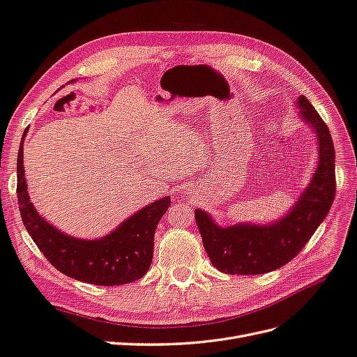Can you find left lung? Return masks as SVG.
Returning <instances> with one entry per match:
<instances>
[{
    "label": "left lung",
    "mask_w": 357,
    "mask_h": 357,
    "mask_svg": "<svg viewBox=\"0 0 357 357\" xmlns=\"http://www.w3.org/2000/svg\"><path fill=\"white\" fill-rule=\"evenodd\" d=\"M301 116L319 137V165L296 205L269 226L236 224L220 227L206 212L196 209V222L211 263L231 275H259L278 269L302 251L328 215L337 191L335 149L326 122L305 96L298 100Z\"/></svg>",
    "instance_id": "left-lung-1"
}]
</instances>
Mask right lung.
Masks as SVG:
<instances>
[{
    "instance_id": "right-lung-1",
    "label": "right lung",
    "mask_w": 357,
    "mask_h": 357,
    "mask_svg": "<svg viewBox=\"0 0 357 357\" xmlns=\"http://www.w3.org/2000/svg\"><path fill=\"white\" fill-rule=\"evenodd\" d=\"M25 133L26 130L24 137ZM24 172L22 140L17 154L19 212L29 236L52 266L70 278L96 286L128 284L148 272L154 252V233L170 206V197L140 209L107 236L85 241L64 235L38 215L29 200Z\"/></svg>"
}]
</instances>
